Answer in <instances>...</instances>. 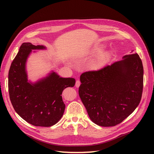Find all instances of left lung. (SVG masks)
Wrapping results in <instances>:
<instances>
[{"label":"left lung","mask_w":154,"mask_h":154,"mask_svg":"<svg viewBox=\"0 0 154 154\" xmlns=\"http://www.w3.org/2000/svg\"><path fill=\"white\" fill-rule=\"evenodd\" d=\"M45 49L44 45L23 43L14 58L8 74V91L16 112L26 122L39 127H51L61 119L65 104L63 89L74 87L75 79L60 78L55 72L36 83L27 82L26 62L34 49Z\"/></svg>","instance_id":"1"}]
</instances>
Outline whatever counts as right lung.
<instances>
[{"label": "right lung", "mask_w": 154, "mask_h": 154, "mask_svg": "<svg viewBox=\"0 0 154 154\" xmlns=\"http://www.w3.org/2000/svg\"><path fill=\"white\" fill-rule=\"evenodd\" d=\"M79 96L91 119L101 127L122 123L136 109L143 89V67L138 54L82 74Z\"/></svg>", "instance_id": "obj_1"}]
</instances>
